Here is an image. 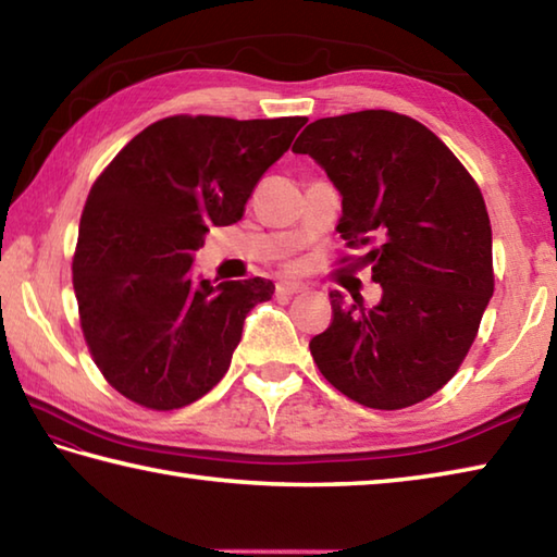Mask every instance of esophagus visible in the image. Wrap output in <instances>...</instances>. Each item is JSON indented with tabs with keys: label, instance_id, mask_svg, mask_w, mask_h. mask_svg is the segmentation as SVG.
<instances>
[{
	"label": "esophagus",
	"instance_id": "obj_1",
	"mask_svg": "<svg viewBox=\"0 0 557 557\" xmlns=\"http://www.w3.org/2000/svg\"><path fill=\"white\" fill-rule=\"evenodd\" d=\"M307 289L309 287L304 285V282H297V280H282V282H277V287H275L277 297H294V294H301Z\"/></svg>",
	"mask_w": 557,
	"mask_h": 557
}]
</instances>
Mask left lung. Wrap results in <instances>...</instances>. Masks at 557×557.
Listing matches in <instances>:
<instances>
[{"label": "left lung", "mask_w": 557, "mask_h": 557, "mask_svg": "<svg viewBox=\"0 0 557 557\" xmlns=\"http://www.w3.org/2000/svg\"><path fill=\"white\" fill-rule=\"evenodd\" d=\"M343 195L337 232L381 285L367 309L331 292L333 321L309 343L331 384L367 408L416 406L471 350L493 297V228L485 200L451 149L391 111L321 117L292 147Z\"/></svg>", "instance_id": "1"}]
</instances>
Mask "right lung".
<instances>
[{
	"label": "right lung",
	"mask_w": 557,
	"mask_h": 557,
	"mask_svg": "<svg viewBox=\"0 0 557 557\" xmlns=\"http://www.w3.org/2000/svg\"><path fill=\"white\" fill-rule=\"evenodd\" d=\"M307 117L173 115L141 129L91 185L74 294L96 367L151 410L190 406L220 384L248 311L275 285L193 275L210 226L244 216L260 176Z\"/></svg>",
	"instance_id": "add662e5"
}]
</instances>
